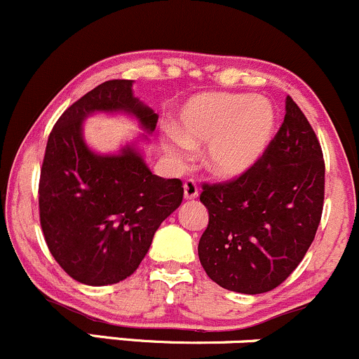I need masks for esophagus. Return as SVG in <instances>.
<instances>
[{
    "instance_id": "34e87169",
    "label": "esophagus",
    "mask_w": 359,
    "mask_h": 359,
    "mask_svg": "<svg viewBox=\"0 0 359 359\" xmlns=\"http://www.w3.org/2000/svg\"><path fill=\"white\" fill-rule=\"evenodd\" d=\"M184 196H186V199H196L199 196L198 184L192 179L186 180V184H184Z\"/></svg>"
}]
</instances>
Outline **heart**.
<instances>
[{"instance_id":"1","label":"heart","mask_w":359,"mask_h":359,"mask_svg":"<svg viewBox=\"0 0 359 359\" xmlns=\"http://www.w3.org/2000/svg\"><path fill=\"white\" fill-rule=\"evenodd\" d=\"M274 129L276 110L267 98L211 92L187 102L179 129L167 128L165 147L180 156L191 147L208 143V167L218 175L238 177L262 158Z\"/></svg>"}]
</instances>
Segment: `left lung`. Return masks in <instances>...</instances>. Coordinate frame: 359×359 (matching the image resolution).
Returning a JSON list of instances; mask_svg holds the SVG:
<instances>
[{
    "label": "left lung",
    "mask_w": 359,
    "mask_h": 359,
    "mask_svg": "<svg viewBox=\"0 0 359 359\" xmlns=\"http://www.w3.org/2000/svg\"><path fill=\"white\" fill-rule=\"evenodd\" d=\"M325 165L305 114L286 97V114L262 158L233 180L204 184L210 223L199 261L224 290L259 294L293 273L312 245L324 208Z\"/></svg>",
    "instance_id": "8db88e82"
}]
</instances>
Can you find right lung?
I'll return each mask as SVG.
<instances>
[{"mask_svg": "<svg viewBox=\"0 0 359 359\" xmlns=\"http://www.w3.org/2000/svg\"><path fill=\"white\" fill-rule=\"evenodd\" d=\"M95 112L129 114L148 133L158 116L133 95V80H110L66 109L47 140L39 182L46 243L71 278L105 286L137 269L161 222L182 203L184 187L151 173L133 144L116 155L90 149L83 121Z\"/></svg>", "mask_w": 359, "mask_h": 359, "instance_id": "add662e5", "label": "right lung"}]
</instances>
